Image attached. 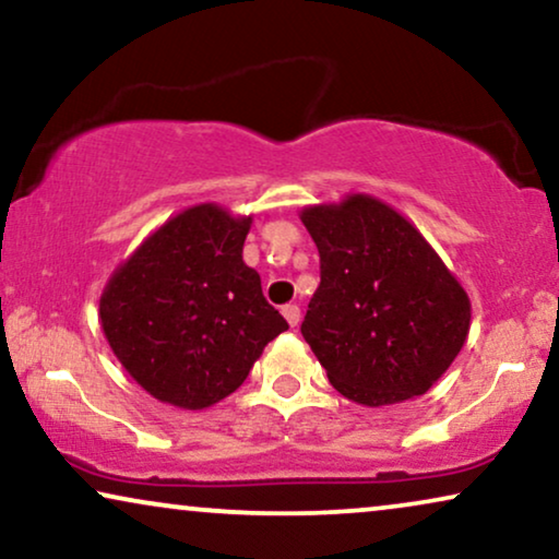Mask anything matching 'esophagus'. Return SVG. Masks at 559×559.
I'll return each mask as SVG.
<instances>
[{"label": "esophagus", "instance_id": "esophagus-1", "mask_svg": "<svg viewBox=\"0 0 559 559\" xmlns=\"http://www.w3.org/2000/svg\"><path fill=\"white\" fill-rule=\"evenodd\" d=\"M283 317H286L290 326H298V321H301V309H298L296 304H286L283 306Z\"/></svg>", "mask_w": 559, "mask_h": 559}]
</instances>
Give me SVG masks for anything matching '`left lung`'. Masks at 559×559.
Returning a JSON list of instances; mask_svg holds the SVG:
<instances>
[{
    "label": "left lung",
    "mask_w": 559,
    "mask_h": 559,
    "mask_svg": "<svg viewBox=\"0 0 559 559\" xmlns=\"http://www.w3.org/2000/svg\"><path fill=\"white\" fill-rule=\"evenodd\" d=\"M321 283L301 334L336 392L380 407L426 395L471 326L459 278L411 219L372 194L309 204Z\"/></svg>",
    "instance_id": "1"
}]
</instances>
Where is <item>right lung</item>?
Returning a JSON list of instances; mask_svg holds the SVG:
<instances>
[{"label": "right lung", "instance_id": "add662e5", "mask_svg": "<svg viewBox=\"0 0 559 559\" xmlns=\"http://www.w3.org/2000/svg\"><path fill=\"white\" fill-rule=\"evenodd\" d=\"M253 217L187 207L111 273L98 319L126 372L162 403L204 411L246 382L288 324L242 261Z\"/></svg>", "mask_w": 559, "mask_h": 559}]
</instances>
